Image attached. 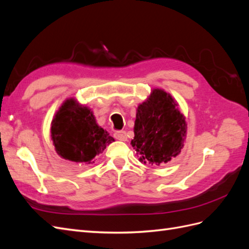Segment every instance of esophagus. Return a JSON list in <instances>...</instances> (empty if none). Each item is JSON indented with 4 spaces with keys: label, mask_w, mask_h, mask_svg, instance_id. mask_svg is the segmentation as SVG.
Returning <instances> with one entry per match:
<instances>
[{
    "label": "esophagus",
    "mask_w": 249,
    "mask_h": 249,
    "mask_svg": "<svg viewBox=\"0 0 249 249\" xmlns=\"http://www.w3.org/2000/svg\"><path fill=\"white\" fill-rule=\"evenodd\" d=\"M114 138L120 141H126V133L124 131H117L114 133Z\"/></svg>",
    "instance_id": "34e87169"
}]
</instances>
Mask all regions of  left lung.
<instances>
[{
	"label": "left lung",
	"instance_id": "left-lung-1",
	"mask_svg": "<svg viewBox=\"0 0 249 249\" xmlns=\"http://www.w3.org/2000/svg\"><path fill=\"white\" fill-rule=\"evenodd\" d=\"M187 124L177 102L162 89H154L137 108L131 144L144 164L160 165L176 158L184 146Z\"/></svg>",
	"mask_w": 249,
	"mask_h": 249
}]
</instances>
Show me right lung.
I'll return each mask as SVG.
<instances>
[{"mask_svg":"<svg viewBox=\"0 0 249 249\" xmlns=\"http://www.w3.org/2000/svg\"><path fill=\"white\" fill-rule=\"evenodd\" d=\"M51 137L59 156L77 163L93 158L114 141L95 122L92 111L74 99L66 100L52 122Z\"/></svg>","mask_w":249,"mask_h":249,"instance_id":"right-lung-1","label":"right lung"}]
</instances>
